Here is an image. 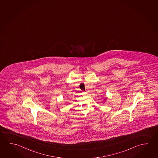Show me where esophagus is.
Returning a JSON list of instances; mask_svg holds the SVG:
<instances>
[{
	"label": "esophagus",
	"mask_w": 158,
	"mask_h": 158,
	"mask_svg": "<svg viewBox=\"0 0 158 158\" xmlns=\"http://www.w3.org/2000/svg\"><path fill=\"white\" fill-rule=\"evenodd\" d=\"M83 94H86V92H83Z\"/></svg>",
	"instance_id": "1"
}]
</instances>
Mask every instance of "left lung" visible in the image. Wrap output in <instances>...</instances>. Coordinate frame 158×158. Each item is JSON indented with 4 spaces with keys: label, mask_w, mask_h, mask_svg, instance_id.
Listing matches in <instances>:
<instances>
[{
    "label": "left lung",
    "mask_w": 158,
    "mask_h": 158,
    "mask_svg": "<svg viewBox=\"0 0 158 158\" xmlns=\"http://www.w3.org/2000/svg\"><path fill=\"white\" fill-rule=\"evenodd\" d=\"M105 100H106V99H105Z\"/></svg>",
    "instance_id": "8db88e82"
}]
</instances>
